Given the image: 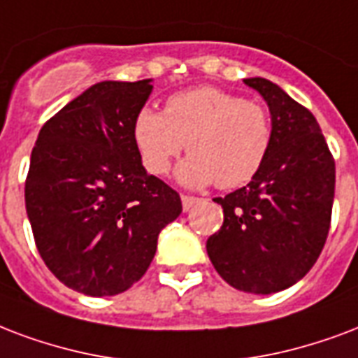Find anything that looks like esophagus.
Listing matches in <instances>:
<instances>
[{"instance_id": "esophagus-1", "label": "esophagus", "mask_w": 358, "mask_h": 358, "mask_svg": "<svg viewBox=\"0 0 358 358\" xmlns=\"http://www.w3.org/2000/svg\"><path fill=\"white\" fill-rule=\"evenodd\" d=\"M199 199L197 197H191V195H182V208H184V212H187V210L193 206V204L197 203Z\"/></svg>"}]
</instances>
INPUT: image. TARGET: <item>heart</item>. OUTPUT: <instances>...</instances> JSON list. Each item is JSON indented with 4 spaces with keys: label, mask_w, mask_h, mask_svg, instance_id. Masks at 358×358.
I'll use <instances>...</instances> for the list:
<instances>
[{
    "label": "heart",
    "mask_w": 358,
    "mask_h": 358,
    "mask_svg": "<svg viewBox=\"0 0 358 358\" xmlns=\"http://www.w3.org/2000/svg\"><path fill=\"white\" fill-rule=\"evenodd\" d=\"M133 138L144 167L167 174L184 152L178 180L191 187L214 184L236 189L263 169L272 146V120L261 103L212 86L171 95L165 113L144 106L133 122Z\"/></svg>",
    "instance_id": "heart-1"
}]
</instances>
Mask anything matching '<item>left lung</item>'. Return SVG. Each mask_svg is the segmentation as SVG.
<instances>
[{"mask_svg": "<svg viewBox=\"0 0 358 358\" xmlns=\"http://www.w3.org/2000/svg\"><path fill=\"white\" fill-rule=\"evenodd\" d=\"M272 120V146L255 178L225 197L223 225L206 240L217 274L234 289L270 294L306 276L331 229L336 167L317 120L278 84L244 78Z\"/></svg>", "mask_w": 358, "mask_h": 358, "instance_id": "1", "label": "left lung"}]
</instances>
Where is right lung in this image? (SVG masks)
I'll use <instances>...</instances> for the list:
<instances>
[{"mask_svg":"<svg viewBox=\"0 0 358 358\" xmlns=\"http://www.w3.org/2000/svg\"><path fill=\"white\" fill-rule=\"evenodd\" d=\"M152 90V78L97 82L43 125L31 152L26 212L37 250L59 282L88 296L138 282L161 229L182 214L133 138Z\"/></svg>","mask_w":358,"mask_h":358,"instance_id":"add662e5","label":"right lung"}]
</instances>
